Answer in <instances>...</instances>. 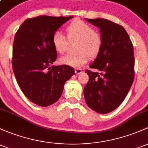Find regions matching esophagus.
I'll return each mask as SVG.
<instances>
[{"instance_id":"obj_1","label":"esophagus","mask_w":148,"mask_h":148,"mask_svg":"<svg viewBox=\"0 0 148 148\" xmlns=\"http://www.w3.org/2000/svg\"><path fill=\"white\" fill-rule=\"evenodd\" d=\"M75 73L77 74H80L81 73H82V69H79V68H78V69H75Z\"/></svg>"}]
</instances>
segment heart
<instances>
[{"label": "heart", "instance_id": "heart-1", "mask_svg": "<svg viewBox=\"0 0 148 148\" xmlns=\"http://www.w3.org/2000/svg\"><path fill=\"white\" fill-rule=\"evenodd\" d=\"M67 36L70 40L79 38L77 49L78 51L63 56L60 60L62 64L73 67H80L89 60L99 54L103 45V38L99 32L88 23L82 21L71 22L66 27ZM52 45L56 52L64 54L69 45V39L60 30L54 32Z\"/></svg>", "mask_w": 148, "mask_h": 148}]
</instances>
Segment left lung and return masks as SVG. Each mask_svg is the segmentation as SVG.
<instances>
[{
  "mask_svg": "<svg viewBox=\"0 0 148 148\" xmlns=\"http://www.w3.org/2000/svg\"><path fill=\"white\" fill-rule=\"evenodd\" d=\"M86 21L100 29L103 45L89 66L101 73L85 71L89 80L84 88V95L90 108L106 114L121 105L133 84V45L124 27L117 23L103 18Z\"/></svg>",
  "mask_w": 148,
  "mask_h": 148,
  "instance_id": "obj_1",
  "label": "left lung"
}]
</instances>
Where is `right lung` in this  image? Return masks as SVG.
<instances>
[{"label": "right lung", "instance_id": "obj_1", "mask_svg": "<svg viewBox=\"0 0 148 148\" xmlns=\"http://www.w3.org/2000/svg\"><path fill=\"white\" fill-rule=\"evenodd\" d=\"M40 15L25 20L15 33L12 66L17 82L30 101L48 106L59 100L65 82L74 74L68 65L52 66L57 53L52 36L72 18Z\"/></svg>", "mask_w": 148, "mask_h": 148}]
</instances>
